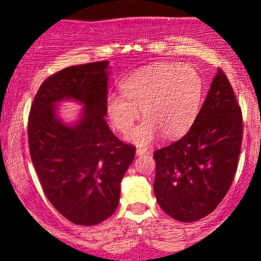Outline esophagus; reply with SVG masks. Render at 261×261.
<instances>
[{
	"label": "esophagus",
	"instance_id": "34e87169",
	"mask_svg": "<svg viewBox=\"0 0 261 261\" xmlns=\"http://www.w3.org/2000/svg\"><path fill=\"white\" fill-rule=\"evenodd\" d=\"M146 151H147V149H145V147H138V149H136V154L138 155L145 154Z\"/></svg>",
	"mask_w": 261,
	"mask_h": 261
}]
</instances>
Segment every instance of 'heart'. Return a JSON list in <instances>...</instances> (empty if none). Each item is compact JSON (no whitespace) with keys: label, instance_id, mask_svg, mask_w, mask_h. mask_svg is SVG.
Masks as SVG:
<instances>
[{"label":"heart","instance_id":"1","mask_svg":"<svg viewBox=\"0 0 261 261\" xmlns=\"http://www.w3.org/2000/svg\"><path fill=\"white\" fill-rule=\"evenodd\" d=\"M120 89L121 94H110L106 102L112 127L127 134L143 110L145 120L131 131L128 140L147 145L160 133L175 139L189 130L198 114L203 81L193 68L159 63L123 78Z\"/></svg>","mask_w":261,"mask_h":261}]
</instances>
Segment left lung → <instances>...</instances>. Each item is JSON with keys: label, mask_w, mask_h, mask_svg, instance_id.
I'll return each instance as SVG.
<instances>
[{"label": "left lung", "mask_w": 261, "mask_h": 261, "mask_svg": "<svg viewBox=\"0 0 261 261\" xmlns=\"http://www.w3.org/2000/svg\"><path fill=\"white\" fill-rule=\"evenodd\" d=\"M243 130L240 105L218 69L188 133L154 151V193L163 211L194 222L220 204L235 178Z\"/></svg>", "instance_id": "1"}]
</instances>
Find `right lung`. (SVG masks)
I'll return each mask as SVG.
<instances>
[{
  "mask_svg": "<svg viewBox=\"0 0 261 261\" xmlns=\"http://www.w3.org/2000/svg\"><path fill=\"white\" fill-rule=\"evenodd\" d=\"M107 60L73 65L41 83L28 121L29 147L43 191L60 215L93 226L114 215L120 183L135 158L107 125ZM73 98L85 105L74 128L55 117L54 105Z\"/></svg>",
  "mask_w": 261,
  "mask_h": 261,
  "instance_id": "obj_1",
  "label": "right lung"
}]
</instances>
